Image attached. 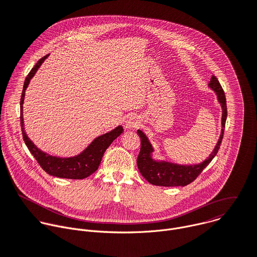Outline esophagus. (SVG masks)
Returning <instances> with one entry per match:
<instances>
[{
	"label": "esophagus",
	"mask_w": 257,
	"mask_h": 257,
	"mask_svg": "<svg viewBox=\"0 0 257 257\" xmlns=\"http://www.w3.org/2000/svg\"><path fill=\"white\" fill-rule=\"evenodd\" d=\"M139 125V121L137 120V118L131 116V117H128L125 121V127L127 129H134V128H137Z\"/></svg>",
	"instance_id": "esophagus-1"
}]
</instances>
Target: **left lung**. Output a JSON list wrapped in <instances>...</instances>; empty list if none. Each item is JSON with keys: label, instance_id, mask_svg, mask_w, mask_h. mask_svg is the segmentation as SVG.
Wrapping results in <instances>:
<instances>
[{"label": "left lung", "instance_id": "8db88e82", "mask_svg": "<svg viewBox=\"0 0 257 257\" xmlns=\"http://www.w3.org/2000/svg\"><path fill=\"white\" fill-rule=\"evenodd\" d=\"M208 86L217 95V100L221 103L223 108L222 132L214 150L209 155V157L206 160H204L201 164L184 166L164 161H155L152 158L154 149L151 142L149 141V138L145 136V134L141 130H137V133L141 139L140 153L137 158V167L139 169L140 174L145 178V180H148L151 184L165 187L186 186L190 184L191 182H193L198 177L199 174H201L203 169L207 167L208 164L212 161V159L216 156L224 136V129L227 120V103L224 89L222 88L221 84H219L217 78L214 75L211 76Z\"/></svg>", "mask_w": 257, "mask_h": 257}]
</instances>
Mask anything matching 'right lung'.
<instances>
[{
    "instance_id": "add662e5",
    "label": "right lung",
    "mask_w": 257,
    "mask_h": 257,
    "mask_svg": "<svg viewBox=\"0 0 257 257\" xmlns=\"http://www.w3.org/2000/svg\"><path fill=\"white\" fill-rule=\"evenodd\" d=\"M49 57V55L43 57L35 66L30 70L27 77L25 78L23 90L20 99V121H21V130L23 140L28 148L31 155L38 161L40 166L45 170L49 175L55 176L58 178L65 179H84L94 173L100 162L101 158L111 143L120 136L124 129L122 126H118L114 130L109 131L103 135L96 137L87 148L78 156L72 158H58L53 157L47 153H44L40 149L36 148L34 143L28 138L24 131V121H23V102L25 96V90L30 82V79L34 76L36 71L39 70L41 65L45 62V60Z\"/></svg>"
}]
</instances>
